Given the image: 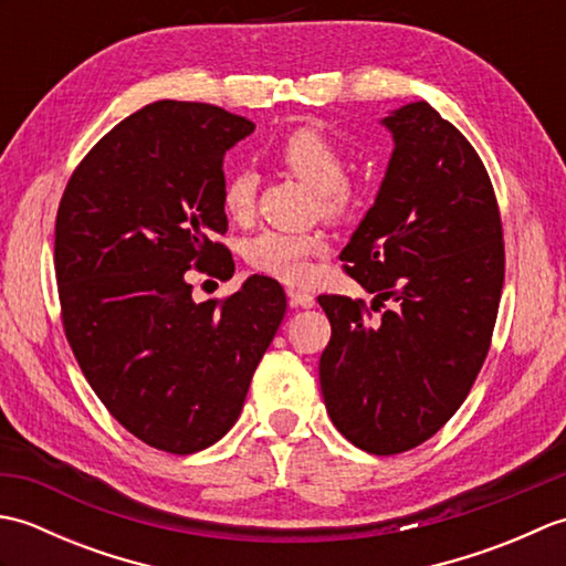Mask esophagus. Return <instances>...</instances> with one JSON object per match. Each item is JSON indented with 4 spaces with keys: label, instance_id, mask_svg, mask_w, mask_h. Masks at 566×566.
I'll list each match as a JSON object with an SVG mask.
<instances>
[{
    "label": "esophagus",
    "instance_id": "1",
    "mask_svg": "<svg viewBox=\"0 0 566 566\" xmlns=\"http://www.w3.org/2000/svg\"><path fill=\"white\" fill-rule=\"evenodd\" d=\"M286 296H290V306L292 308H311V306L316 304L314 296H311L308 292L294 290V286H290V290H286Z\"/></svg>",
    "mask_w": 566,
    "mask_h": 566
}]
</instances>
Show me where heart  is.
<instances>
[{"label": "heart", "mask_w": 566, "mask_h": 566, "mask_svg": "<svg viewBox=\"0 0 566 566\" xmlns=\"http://www.w3.org/2000/svg\"><path fill=\"white\" fill-rule=\"evenodd\" d=\"M276 158L294 177L318 191L321 207L328 216H345L355 207L357 189L345 179V155L326 134L316 128H298L286 136L276 150ZM258 177L252 172H235L223 187V211L238 223L255 213ZM328 252L323 233H284L262 231L245 243V260L252 270L280 282L302 284L314 272V260Z\"/></svg>", "instance_id": "1"}]
</instances>
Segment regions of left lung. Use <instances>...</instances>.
<instances>
[{
    "label": "left lung",
    "instance_id": "8db88e82",
    "mask_svg": "<svg viewBox=\"0 0 566 566\" xmlns=\"http://www.w3.org/2000/svg\"><path fill=\"white\" fill-rule=\"evenodd\" d=\"M387 172L340 252L363 302L318 296L331 343L318 377L333 426L355 448L396 454L448 423L482 369L503 290V231L486 167L428 102L381 118Z\"/></svg>",
    "mask_w": 566,
    "mask_h": 566
}]
</instances>
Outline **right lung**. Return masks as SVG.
Here are the masks:
<instances>
[{"label": "right lung", "mask_w": 566, "mask_h": 566, "mask_svg": "<svg viewBox=\"0 0 566 566\" xmlns=\"http://www.w3.org/2000/svg\"><path fill=\"white\" fill-rule=\"evenodd\" d=\"M255 130L219 106L163 99L116 124L72 172L55 221L63 326L109 413L150 448L191 454L233 428L284 318L252 274L197 304L185 272L231 280L223 155Z\"/></svg>", "instance_id": "right-lung-1"}]
</instances>
